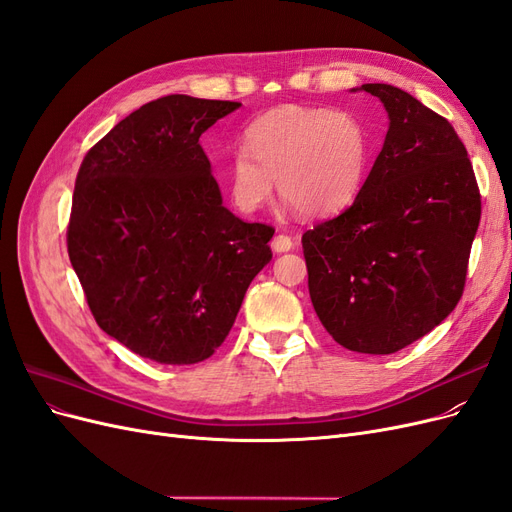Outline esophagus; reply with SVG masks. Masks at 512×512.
Wrapping results in <instances>:
<instances>
[{
  "mask_svg": "<svg viewBox=\"0 0 512 512\" xmlns=\"http://www.w3.org/2000/svg\"><path fill=\"white\" fill-rule=\"evenodd\" d=\"M292 245H294V241H292L288 235H275V237H273V241H271L273 252H277V254L290 252V250H292Z\"/></svg>",
  "mask_w": 512,
  "mask_h": 512,
  "instance_id": "1",
  "label": "esophagus"
}]
</instances>
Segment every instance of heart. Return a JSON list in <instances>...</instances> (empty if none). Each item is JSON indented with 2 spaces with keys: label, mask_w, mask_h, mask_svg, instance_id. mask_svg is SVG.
Instances as JSON below:
<instances>
[{
  "label": "heart",
  "mask_w": 512,
  "mask_h": 512,
  "mask_svg": "<svg viewBox=\"0 0 512 512\" xmlns=\"http://www.w3.org/2000/svg\"><path fill=\"white\" fill-rule=\"evenodd\" d=\"M371 162L365 123L337 108L286 104L258 117L226 168L228 194L252 213L277 190L290 207L322 218L359 196Z\"/></svg>",
  "instance_id": "heart-1"
}]
</instances>
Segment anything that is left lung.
<instances>
[{"label": "left lung", "mask_w": 512, "mask_h": 512, "mask_svg": "<svg viewBox=\"0 0 512 512\" xmlns=\"http://www.w3.org/2000/svg\"><path fill=\"white\" fill-rule=\"evenodd\" d=\"M361 89L389 113L382 151L354 203L301 243L322 327L348 350L393 354L459 303L480 192L468 151L442 115L393 85Z\"/></svg>", "instance_id": "left-lung-1"}]
</instances>
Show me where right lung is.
<instances>
[{"mask_svg":"<svg viewBox=\"0 0 512 512\" xmlns=\"http://www.w3.org/2000/svg\"><path fill=\"white\" fill-rule=\"evenodd\" d=\"M183 94L143 104L87 151L68 256L98 327L138 356L192 365L222 346L275 228L222 205L198 138L239 108Z\"/></svg>","mask_w":512,"mask_h":512,"instance_id":"obj_1","label":"right lung"}]
</instances>
